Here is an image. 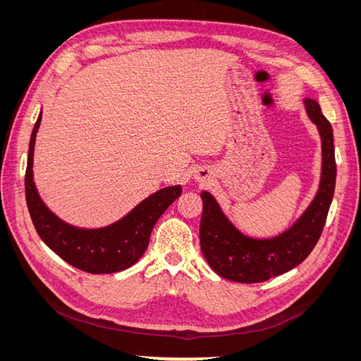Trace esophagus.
I'll list each match as a JSON object with an SVG mask.
<instances>
[{
    "instance_id": "esophagus-1",
    "label": "esophagus",
    "mask_w": 361,
    "mask_h": 361,
    "mask_svg": "<svg viewBox=\"0 0 361 361\" xmlns=\"http://www.w3.org/2000/svg\"><path fill=\"white\" fill-rule=\"evenodd\" d=\"M195 179L197 180H204V179H209V173L207 171H197V174H195Z\"/></svg>"
}]
</instances>
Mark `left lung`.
I'll use <instances>...</instances> for the list:
<instances>
[{
	"label": "left lung",
	"instance_id": "left-lung-1",
	"mask_svg": "<svg viewBox=\"0 0 361 361\" xmlns=\"http://www.w3.org/2000/svg\"><path fill=\"white\" fill-rule=\"evenodd\" d=\"M305 111L316 125L322 145L319 188L304 214L288 231L256 239L239 232L207 191H202L203 214L200 247L209 267L218 276L238 283H260L298 267L307 257L322 233L336 187L333 128L314 99H304Z\"/></svg>",
	"mask_w": 361,
	"mask_h": 361
}]
</instances>
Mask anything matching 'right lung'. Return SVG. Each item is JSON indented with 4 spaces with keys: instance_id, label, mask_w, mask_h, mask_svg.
I'll return each mask as SVG.
<instances>
[{
    "instance_id": "obj_1",
    "label": "right lung",
    "mask_w": 361,
    "mask_h": 361,
    "mask_svg": "<svg viewBox=\"0 0 361 361\" xmlns=\"http://www.w3.org/2000/svg\"><path fill=\"white\" fill-rule=\"evenodd\" d=\"M42 113L32 128L25 171V199L31 221L40 239L69 265L90 274H113L137 264L149 245L152 228L176 200L180 185L166 187L138 203L118 221L99 228L68 224L42 202L32 180V155Z\"/></svg>"
}]
</instances>
